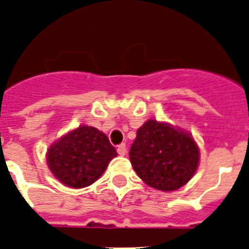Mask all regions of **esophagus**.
Instances as JSON below:
<instances>
[{
	"label": "esophagus",
	"mask_w": 249,
	"mask_h": 249,
	"mask_svg": "<svg viewBox=\"0 0 249 249\" xmlns=\"http://www.w3.org/2000/svg\"><path fill=\"white\" fill-rule=\"evenodd\" d=\"M118 154H119L120 156H124L125 154H126V145L125 144H120L118 145Z\"/></svg>",
	"instance_id": "34e87169"
}]
</instances>
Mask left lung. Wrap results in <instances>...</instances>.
Here are the masks:
<instances>
[{"label": "left lung", "instance_id": "8db88e82", "mask_svg": "<svg viewBox=\"0 0 249 249\" xmlns=\"http://www.w3.org/2000/svg\"><path fill=\"white\" fill-rule=\"evenodd\" d=\"M129 155L139 178L161 191H174L189 182L200 160L192 136L156 120L139 127Z\"/></svg>", "mask_w": 249, "mask_h": 249}]
</instances>
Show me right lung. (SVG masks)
Wrapping results in <instances>:
<instances>
[{
  "instance_id": "right-lung-1",
  "label": "right lung",
  "mask_w": 249,
  "mask_h": 249,
  "mask_svg": "<svg viewBox=\"0 0 249 249\" xmlns=\"http://www.w3.org/2000/svg\"><path fill=\"white\" fill-rule=\"evenodd\" d=\"M116 155L108 136L95 127L83 125L49 147L47 161L60 182L82 189L95 182Z\"/></svg>"
}]
</instances>
